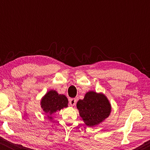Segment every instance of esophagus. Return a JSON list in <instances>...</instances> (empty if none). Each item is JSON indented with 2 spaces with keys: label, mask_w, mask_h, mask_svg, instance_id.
<instances>
[{
  "label": "esophagus",
  "mask_w": 150,
  "mask_h": 150,
  "mask_svg": "<svg viewBox=\"0 0 150 150\" xmlns=\"http://www.w3.org/2000/svg\"><path fill=\"white\" fill-rule=\"evenodd\" d=\"M69 103L71 106H75L76 103V98H70V99L69 100Z\"/></svg>",
  "instance_id": "esophagus-1"
}]
</instances>
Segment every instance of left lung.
<instances>
[{
  "label": "left lung",
  "instance_id": "8db88e82",
  "mask_svg": "<svg viewBox=\"0 0 150 150\" xmlns=\"http://www.w3.org/2000/svg\"><path fill=\"white\" fill-rule=\"evenodd\" d=\"M80 116L87 126L98 125L107 118L110 113L111 106L104 94L89 91L83 100H79L76 104Z\"/></svg>",
  "mask_w": 150,
  "mask_h": 150
}]
</instances>
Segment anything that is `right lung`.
Returning a JSON list of instances; mask_svg holds the SVG:
<instances>
[{"mask_svg": "<svg viewBox=\"0 0 150 150\" xmlns=\"http://www.w3.org/2000/svg\"><path fill=\"white\" fill-rule=\"evenodd\" d=\"M68 100L66 96L59 94L56 91L50 90L45 95L41 100V107L48 117L51 120L54 112L59 111L62 108L67 107Z\"/></svg>", "mask_w": 150, "mask_h": 150, "instance_id": "right-lung-1", "label": "right lung"}]
</instances>
